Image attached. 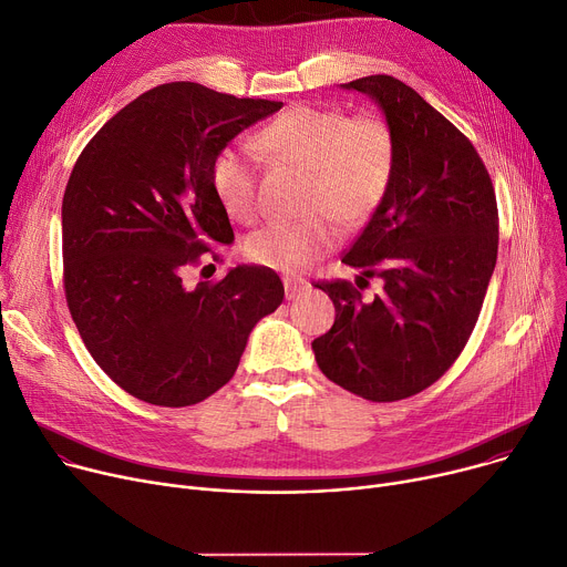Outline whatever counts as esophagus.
<instances>
[{"label":"esophagus","mask_w":567,"mask_h":567,"mask_svg":"<svg viewBox=\"0 0 567 567\" xmlns=\"http://www.w3.org/2000/svg\"><path fill=\"white\" fill-rule=\"evenodd\" d=\"M284 288H286V299H295L309 290V284L305 279H286Z\"/></svg>","instance_id":"1"}]
</instances>
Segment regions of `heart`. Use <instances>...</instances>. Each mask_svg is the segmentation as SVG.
Listing matches in <instances>:
<instances>
[{
	"label": "heart",
	"mask_w": 567,
	"mask_h": 567,
	"mask_svg": "<svg viewBox=\"0 0 567 567\" xmlns=\"http://www.w3.org/2000/svg\"><path fill=\"white\" fill-rule=\"evenodd\" d=\"M258 146L272 157L309 172L302 221H270L245 243L249 260L295 275L307 270L339 240L334 219L359 228L373 217L391 185L395 164L393 132L378 114L346 116L337 107L295 105L265 125ZM210 181L224 210L238 221L258 215L256 162L240 148L215 155Z\"/></svg>",
	"instance_id": "heart-1"
}]
</instances>
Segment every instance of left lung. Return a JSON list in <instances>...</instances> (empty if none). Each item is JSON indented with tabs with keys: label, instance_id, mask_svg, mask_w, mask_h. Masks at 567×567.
I'll return each mask as SVG.
<instances>
[{
	"label": "left lung",
	"instance_id": "8db88e82",
	"mask_svg": "<svg viewBox=\"0 0 567 567\" xmlns=\"http://www.w3.org/2000/svg\"><path fill=\"white\" fill-rule=\"evenodd\" d=\"M341 89L369 95L395 142L386 196L343 256L384 290L363 302L348 281L316 284L337 320L311 348L331 382L393 403L437 382L467 346L496 265V198L472 142L414 89L391 75Z\"/></svg>",
	"mask_w": 567,
	"mask_h": 567
}]
</instances>
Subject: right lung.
Masks as SVG:
<instances>
[{
	"label": "right lung",
	"mask_w": 567,
	"mask_h": 567,
	"mask_svg": "<svg viewBox=\"0 0 567 567\" xmlns=\"http://www.w3.org/2000/svg\"><path fill=\"white\" fill-rule=\"evenodd\" d=\"M281 107L194 82L155 86L97 130L65 185V302L95 363L144 403L206 401L281 305V279L258 265L217 284L183 279L208 240L233 243L215 155Z\"/></svg>",
	"instance_id": "1"
}]
</instances>
